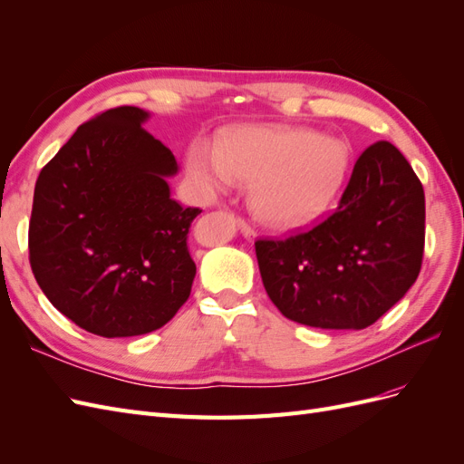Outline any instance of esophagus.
<instances>
[{
	"label": "esophagus",
	"mask_w": 464,
	"mask_h": 464,
	"mask_svg": "<svg viewBox=\"0 0 464 464\" xmlns=\"http://www.w3.org/2000/svg\"><path fill=\"white\" fill-rule=\"evenodd\" d=\"M237 228H240V232H242V236L246 237V240H254V237H256V230L251 228L246 220L237 222Z\"/></svg>",
	"instance_id": "esophagus-1"
}]
</instances>
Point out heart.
<instances>
[{
	"label": "heart",
	"mask_w": 464,
	"mask_h": 464,
	"mask_svg": "<svg viewBox=\"0 0 464 464\" xmlns=\"http://www.w3.org/2000/svg\"><path fill=\"white\" fill-rule=\"evenodd\" d=\"M186 178L195 195L210 199L251 181V207L266 227L298 228L317 220L341 193L350 149L343 139L288 125H242L218 145L189 143Z\"/></svg>",
	"instance_id": "obj_1"
}]
</instances>
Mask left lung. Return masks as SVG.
<instances>
[{"label":"left lung","instance_id":"1","mask_svg":"<svg viewBox=\"0 0 464 464\" xmlns=\"http://www.w3.org/2000/svg\"><path fill=\"white\" fill-rule=\"evenodd\" d=\"M426 199L401 150L360 154L339 208L310 232L257 240L263 286L285 317L317 329H366L416 283Z\"/></svg>","mask_w":464,"mask_h":464}]
</instances>
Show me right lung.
Masks as SVG:
<instances>
[{
  "mask_svg": "<svg viewBox=\"0 0 464 464\" xmlns=\"http://www.w3.org/2000/svg\"><path fill=\"white\" fill-rule=\"evenodd\" d=\"M150 111L108 110L42 168L29 227L38 286L75 325L106 339L157 331L189 298L188 251L201 208L170 198L178 164L143 125Z\"/></svg>",
  "mask_w": 464,
  "mask_h": 464,
  "instance_id": "1",
  "label": "right lung"
}]
</instances>
